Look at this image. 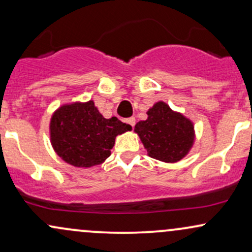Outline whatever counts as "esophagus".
Instances as JSON below:
<instances>
[{
	"label": "esophagus",
	"instance_id": "esophagus-1",
	"mask_svg": "<svg viewBox=\"0 0 252 252\" xmlns=\"http://www.w3.org/2000/svg\"><path fill=\"white\" fill-rule=\"evenodd\" d=\"M126 123H128L129 126H131L132 128H134V126H135V117L128 118V120H126Z\"/></svg>",
	"mask_w": 252,
	"mask_h": 252
}]
</instances>
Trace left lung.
Returning <instances> with one entry per match:
<instances>
[{
  "label": "left lung",
  "mask_w": 252,
  "mask_h": 252,
  "mask_svg": "<svg viewBox=\"0 0 252 252\" xmlns=\"http://www.w3.org/2000/svg\"><path fill=\"white\" fill-rule=\"evenodd\" d=\"M147 115V120L136 123L134 131L139 136L148 155L165 163L184 158L195 143L192 121L172 110L163 101L156 102Z\"/></svg>",
  "instance_id": "1"
}]
</instances>
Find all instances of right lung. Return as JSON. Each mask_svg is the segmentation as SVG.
I'll list each match as a JSON object with an SVG mask.
<instances>
[{
  "instance_id": "add662e5",
  "label": "right lung",
  "mask_w": 252,
  "mask_h": 252,
  "mask_svg": "<svg viewBox=\"0 0 252 252\" xmlns=\"http://www.w3.org/2000/svg\"><path fill=\"white\" fill-rule=\"evenodd\" d=\"M131 126L116 117L104 118L93 99L60 105L50 117L49 135L54 151L76 168L99 165L111 155L116 136Z\"/></svg>"
}]
</instances>
